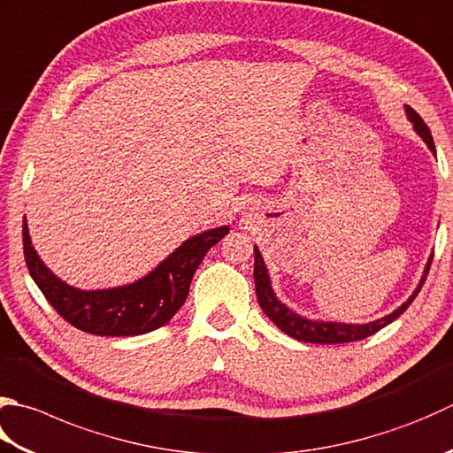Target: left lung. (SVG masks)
<instances>
[{"mask_svg": "<svg viewBox=\"0 0 453 453\" xmlns=\"http://www.w3.org/2000/svg\"><path fill=\"white\" fill-rule=\"evenodd\" d=\"M406 113H409L411 121L414 123V129L418 131V135L424 139V143L428 145L432 153H436V145H434L432 139V131L430 127L424 123V119L416 113L412 108H406ZM432 265V257L426 265V271H424V277L420 280L418 288H416L414 295L406 300V303L396 308L393 314H388L380 320H375L371 324H363V326H353V324H334V322H310L306 318L296 316L292 310H288L285 304H280L277 298L273 295L271 282H269V274L267 269H265L263 257L259 250L255 247V269H253V279H255V292H257V303H259L261 310L267 314L271 320L277 324L279 330L288 334L290 338H295L298 342H310V343H349V342H357V340H365L369 335L377 334L380 327H385L387 324H391L396 320L406 308L412 304V300L418 296V292L424 285V280L428 277Z\"/></svg>", "mask_w": 453, "mask_h": 453, "instance_id": "left-lung-1", "label": "left lung"}]
</instances>
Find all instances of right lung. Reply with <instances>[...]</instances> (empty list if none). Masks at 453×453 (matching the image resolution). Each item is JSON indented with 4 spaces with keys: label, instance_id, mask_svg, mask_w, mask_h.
Masks as SVG:
<instances>
[{
    "label": "right lung",
    "instance_id": "1",
    "mask_svg": "<svg viewBox=\"0 0 453 453\" xmlns=\"http://www.w3.org/2000/svg\"><path fill=\"white\" fill-rule=\"evenodd\" d=\"M227 232L224 226L190 237L145 279L108 290H78L57 279L31 247L25 219L23 253L33 280L68 324L94 335H139L165 326L179 312L203 255Z\"/></svg>",
    "mask_w": 453,
    "mask_h": 453
}]
</instances>
